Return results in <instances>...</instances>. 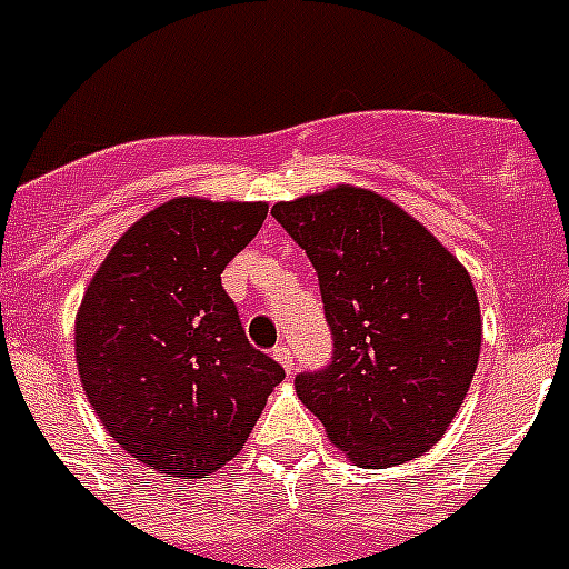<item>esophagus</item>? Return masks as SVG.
<instances>
[{
    "mask_svg": "<svg viewBox=\"0 0 569 569\" xmlns=\"http://www.w3.org/2000/svg\"><path fill=\"white\" fill-rule=\"evenodd\" d=\"M273 359L279 361V365L284 367L288 373H293V350H290L288 345H276L273 347Z\"/></svg>",
    "mask_w": 569,
    "mask_h": 569,
    "instance_id": "1",
    "label": "esophagus"
}]
</instances>
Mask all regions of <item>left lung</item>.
Segmentation results:
<instances>
[{"mask_svg": "<svg viewBox=\"0 0 569 569\" xmlns=\"http://www.w3.org/2000/svg\"><path fill=\"white\" fill-rule=\"evenodd\" d=\"M308 253L333 359L296 376V393L356 465H405L445 436L481 350L467 270L413 216L359 188L273 204Z\"/></svg>", "mask_w": 569, "mask_h": 569, "instance_id": "8db88e82", "label": "left lung"}]
</instances>
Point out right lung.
Instances as JSON below:
<instances>
[{
    "label": "right lung",
    "mask_w": 569,
    "mask_h": 569,
    "mask_svg": "<svg viewBox=\"0 0 569 569\" xmlns=\"http://www.w3.org/2000/svg\"><path fill=\"white\" fill-rule=\"evenodd\" d=\"M264 216L261 202L173 199L116 241L84 290L79 379L104 430L150 470H219L284 379L222 288Z\"/></svg>",
    "instance_id": "right-lung-1"
}]
</instances>
